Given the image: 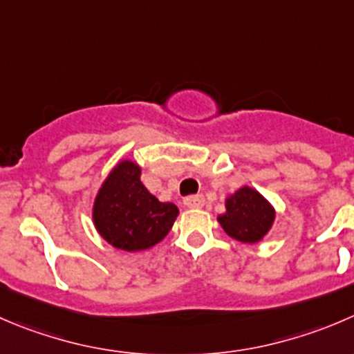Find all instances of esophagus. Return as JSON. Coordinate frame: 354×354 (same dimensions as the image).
<instances>
[{
    "mask_svg": "<svg viewBox=\"0 0 354 354\" xmlns=\"http://www.w3.org/2000/svg\"><path fill=\"white\" fill-rule=\"evenodd\" d=\"M204 202V195H190V197L185 198V205L190 209H201Z\"/></svg>",
    "mask_w": 354,
    "mask_h": 354,
    "instance_id": "34e87169",
    "label": "esophagus"
}]
</instances>
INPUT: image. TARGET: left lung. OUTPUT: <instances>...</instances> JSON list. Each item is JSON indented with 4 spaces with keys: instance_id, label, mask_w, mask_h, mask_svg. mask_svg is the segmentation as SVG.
<instances>
[{
    "instance_id": "left-lung-1",
    "label": "left lung",
    "mask_w": 354,
    "mask_h": 354,
    "mask_svg": "<svg viewBox=\"0 0 354 354\" xmlns=\"http://www.w3.org/2000/svg\"><path fill=\"white\" fill-rule=\"evenodd\" d=\"M226 211L218 216L219 225L232 239L256 243L270 232L275 221V209L263 195L250 187H242L225 202Z\"/></svg>"
}]
</instances>
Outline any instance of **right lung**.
I'll use <instances>...</instances> for the list:
<instances>
[{
    "label": "right lung",
    "instance_id": "obj_1",
    "mask_svg": "<svg viewBox=\"0 0 354 354\" xmlns=\"http://www.w3.org/2000/svg\"><path fill=\"white\" fill-rule=\"evenodd\" d=\"M142 169L121 160L102 183L93 204L95 228L112 247L138 252L159 243L173 228L178 207L153 197L140 180Z\"/></svg>",
    "mask_w": 354,
    "mask_h": 354
}]
</instances>
